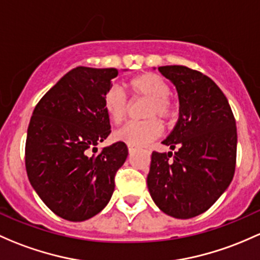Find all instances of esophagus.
<instances>
[{"instance_id": "esophagus-1", "label": "esophagus", "mask_w": 260, "mask_h": 260, "mask_svg": "<svg viewBox=\"0 0 260 260\" xmlns=\"http://www.w3.org/2000/svg\"><path fill=\"white\" fill-rule=\"evenodd\" d=\"M135 152H136V149L133 148V147H131V146L128 147V153H129V155H132Z\"/></svg>"}]
</instances>
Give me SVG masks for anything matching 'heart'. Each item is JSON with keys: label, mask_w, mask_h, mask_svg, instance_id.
I'll return each instance as SVG.
<instances>
[{"label": "heart", "mask_w": 260, "mask_h": 260, "mask_svg": "<svg viewBox=\"0 0 260 260\" xmlns=\"http://www.w3.org/2000/svg\"><path fill=\"white\" fill-rule=\"evenodd\" d=\"M133 97L148 98L144 117L147 121L129 122L114 133V138L131 147H143L162 135L163 127L154 117L169 121L177 114L176 103L171 100V87L162 76L146 72L127 82ZM103 108L112 122L119 124L128 112V101L118 87L113 86L103 95Z\"/></svg>", "instance_id": "heart-1"}]
</instances>
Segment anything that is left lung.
Segmentation results:
<instances>
[{
    "label": "left lung",
    "instance_id": "obj_1",
    "mask_svg": "<svg viewBox=\"0 0 260 260\" xmlns=\"http://www.w3.org/2000/svg\"><path fill=\"white\" fill-rule=\"evenodd\" d=\"M158 71L178 92V122L162 142L177 151L152 153L147 185L162 212L189 219L208 210L233 179L236 119L225 95L206 75L185 66Z\"/></svg>",
    "mask_w": 260,
    "mask_h": 260
}]
</instances>
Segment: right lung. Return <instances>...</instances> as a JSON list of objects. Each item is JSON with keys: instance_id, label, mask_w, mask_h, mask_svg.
<instances>
[{"instance_id": "1", "label": "right lung", "mask_w": 260, "mask_h": 260, "mask_svg": "<svg viewBox=\"0 0 260 260\" xmlns=\"http://www.w3.org/2000/svg\"><path fill=\"white\" fill-rule=\"evenodd\" d=\"M117 75L116 68H73L41 98L29 121V183L54 214L71 222L89 219L107 206L127 159L123 142L91 154L111 133L103 95Z\"/></svg>"}]
</instances>
